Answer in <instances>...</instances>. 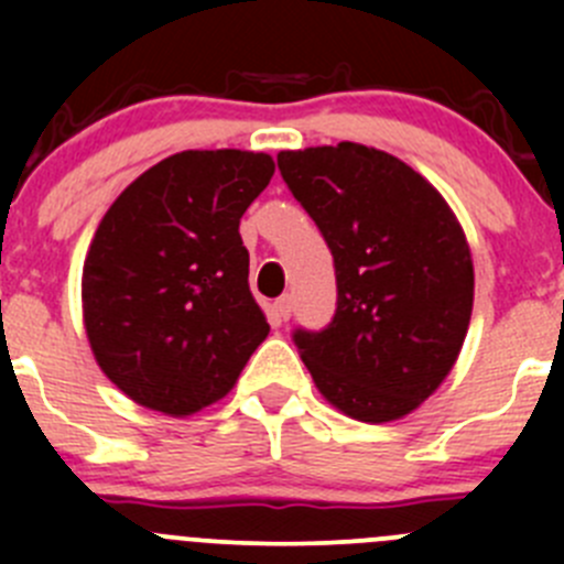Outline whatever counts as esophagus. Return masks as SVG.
Listing matches in <instances>:
<instances>
[{"label": "esophagus", "instance_id": "esophagus-1", "mask_svg": "<svg viewBox=\"0 0 564 564\" xmlns=\"http://www.w3.org/2000/svg\"><path fill=\"white\" fill-rule=\"evenodd\" d=\"M292 308H294V303H292V297H289V294H283V297H278V300H275V316H278V322H286V318L292 316Z\"/></svg>", "mask_w": 564, "mask_h": 564}]
</instances>
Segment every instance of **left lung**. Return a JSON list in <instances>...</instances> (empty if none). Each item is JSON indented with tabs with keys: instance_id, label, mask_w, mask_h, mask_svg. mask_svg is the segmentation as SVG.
Returning <instances> with one entry per match:
<instances>
[{
	"instance_id": "1",
	"label": "left lung",
	"mask_w": 564,
	"mask_h": 564,
	"mask_svg": "<svg viewBox=\"0 0 564 564\" xmlns=\"http://www.w3.org/2000/svg\"><path fill=\"white\" fill-rule=\"evenodd\" d=\"M278 169L333 250L338 308L294 344L318 392L349 417H406L456 366L475 267L456 213L395 155L340 141L278 155Z\"/></svg>"
}]
</instances>
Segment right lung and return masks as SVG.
Instances as JSON below:
<instances>
[{"label": "right lung", "mask_w": 564, "mask_h": 564, "mask_svg": "<svg viewBox=\"0 0 564 564\" xmlns=\"http://www.w3.org/2000/svg\"><path fill=\"white\" fill-rule=\"evenodd\" d=\"M272 174L264 152H176L108 207L84 261V327L130 401L187 417L235 388L267 338L240 218Z\"/></svg>", "instance_id": "add662e5"}]
</instances>
